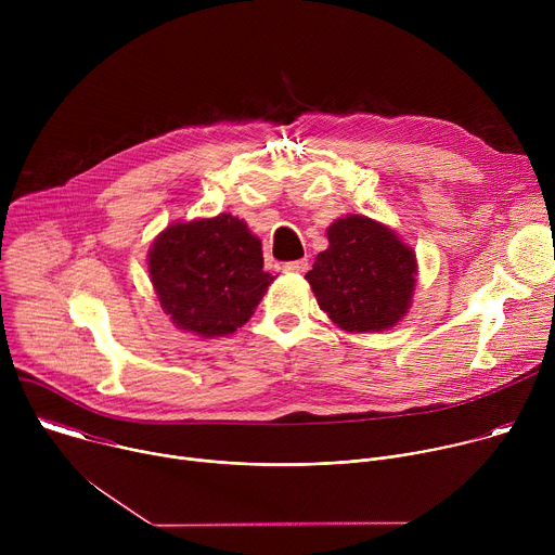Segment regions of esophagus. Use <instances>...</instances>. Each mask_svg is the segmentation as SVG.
Returning <instances> with one entry per match:
<instances>
[{
  "mask_svg": "<svg viewBox=\"0 0 555 555\" xmlns=\"http://www.w3.org/2000/svg\"><path fill=\"white\" fill-rule=\"evenodd\" d=\"M307 268H309V261H307V259H298V261L283 263V272H289V274H302V272H307Z\"/></svg>",
  "mask_w": 555,
  "mask_h": 555,
  "instance_id": "esophagus-1",
  "label": "esophagus"
}]
</instances>
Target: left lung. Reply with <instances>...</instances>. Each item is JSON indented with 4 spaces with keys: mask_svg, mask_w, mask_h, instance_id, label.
Masks as SVG:
<instances>
[{
    "mask_svg": "<svg viewBox=\"0 0 555 555\" xmlns=\"http://www.w3.org/2000/svg\"><path fill=\"white\" fill-rule=\"evenodd\" d=\"M327 242L305 279L330 321L349 334L398 325L413 305L415 250L386 223L353 212L327 228Z\"/></svg>",
    "mask_w": 555,
    "mask_h": 555,
    "instance_id": "8db88e82",
    "label": "left lung"
}]
</instances>
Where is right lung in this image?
<instances>
[{"instance_id": "add662e5", "label": "right lung", "mask_w": 555, "mask_h": 555, "mask_svg": "<svg viewBox=\"0 0 555 555\" xmlns=\"http://www.w3.org/2000/svg\"><path fill=\"white\" fill-rule=\"evenodd\" d=\"M146 266L171 323L199 338L244 327L276 279L263 270L259 236L230 212L169 223L153 240Z\"/></svg>"}]
</instances>
